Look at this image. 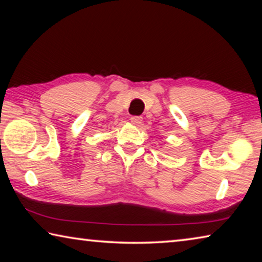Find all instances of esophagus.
Listing matches in <instances>:
<instances>
[{"instance_id": "34e87169", "label": "esophagus", "mask_w": 262, "mask_h": 262, "mask_svg": "<svg viewBox=\"0 0 262 262\" xmlns=\"http://www.w3.org/2000/svg\"><path fill=\"white\" fill-rule=\"evenodd\" d=\"M130 122L133 123V125L139 126L142 123V117H136V115H134V117L130 118Z\"/></svg>"}]
</instances>
